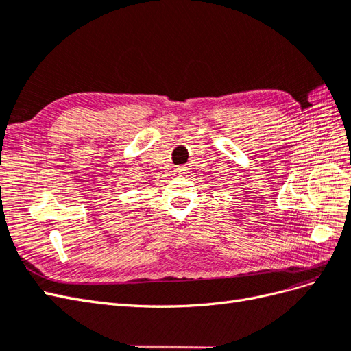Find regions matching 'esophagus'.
<instances>
[{
  "mask_svg": "<svg viewBox=\"0 0 351 351\" xmlns=\"http://www.w3.org/2000/svg\"><path fill=\"white\" fill-rule=\"evenodd\" d=\"M186 171H187V168H186V167H178V168L176 169V173H177V176H182V174H186Z\"/></svg>",
  "mask_w": 351,
  "mask_h": 351,
  "instance_id": "1",
  "label": "esophagus"
}]
</instances>
